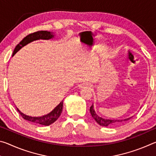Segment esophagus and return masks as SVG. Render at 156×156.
I'll use <instances>...</instances> for the list:
<instances>
[{
  "mask_svg": "<svg viewBox=\"0 0 156 156\" xmlns=\"http://www.w3.org/2000/svg\"><path fill=\"white\" fill-rule=\"evenodd\" d=\"M80 88L81 89H88V88H90V86H89V84H80Z\"/></svg>",
  "mask_w": 156,
  "mask_h": 156,
  "instance_id": "obj_1",
  "label": "esophagus"
}]
</instances>
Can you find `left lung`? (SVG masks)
<instances>
[{
  "label": "left lung",
  "mask_w": 156,
  "mask_h": 156,
  "mask_svg": "<svg viewBox=\"0 0 156 156\" xmlns=\"http://www.w3.org/2000/svg\"><path fill=\"white\" fill-rule=\"evenodd\" d=\"M90 113L91 114V116L93 117L94 119L96 121V122L99 124L101 126H113V125H118V124L122 123L123 122H125V121L128 120L130 119L131 118H126V119H123V120H109V119H105V118H102L101 117H100L99 115H98L96 114V113L95 112V110L94 109V106L93 105H91L90 107Z\"/></svg>",
  "instance_id": "left-lung-1"
}]
</instances>
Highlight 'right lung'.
<instances>
[{"mask_svg": "<svg viewBox=\"0 0 156 156\" xmlns=\"http://www.w3.org/2000/svg\"><path fill=\"white\" fill-rule=\"evenodd\" d=\"M53 37H54V35H53L50 31H36V32L29 34V35L25 37V38L20 42V43L18 44L16 47H15L12 56H14L16 53L18 51H19L23 47H24L25 45H26V44L31 43V42H32L34 41L39 40V39L49 40V39L53 38ZM62 107H63V103L62 101L60 102V103L58 105V106L55 108L51 112H50L49 113H48V114H47L45 115L41 116V117H31V116L25 115L24 113L21 112L18 108H16V109L18 113H20V115L22 116L25 120L30 121V122H31L40 124V125H42L48 126L51 125V124L54 123L55 121L57 120L58 118H59V116L60 115V114H61V113L62 112Z\"/></svg>", "mask_w": 156, "mask_h": 156, "instance_id": "add662e5", "label": "right lung"}]
</instances>
